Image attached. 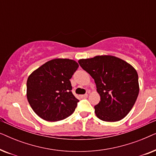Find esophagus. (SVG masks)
I'll return each mask as SVG.
<instances>
[{"mask_svg":"<svg viewBox=\"0 0 156 156\" xmlns=\"http://www.w3.org/2000/svg\"><path fill=\"white\" fill-rule=\"evenodd\" d=\"M87 97H88V94H86L81 95V98H82V99H86Z\"/></svg>","mask_w":156,"mask_h":156,"instance_id":"1","label":"esophagus"}]
</instances>
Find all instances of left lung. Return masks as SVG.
I'll return each instance as SVG.
<instances>
[{
  "label": "left lung",
  "instance_id": "obj_1",
  "mask_svg": "<svg viewBox=\"0 0 156 156\" xmlns=\"http://www.w3.org/2000/svg\"><path fill=\"white\" fill-rule=\"evenodd\" d=\"M94 80L101 101L94 106L99 119L120 121L130 112L139 93L136 70L126 62L112 55H101L78 61Z\"/></svg>",
  "mask_w": 156,
  "mask_h": 156
}]
</instances>
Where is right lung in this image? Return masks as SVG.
Returning a JSON list of instances; mask_svg holds the SVG:
<instances>
[{"instance_id":"obj_1","label":"right lung","mask_w":156,"mask_h":156,"mask_svg":"<svg viewBox=\"0 0 156 156\" xmlns=\"http://www.w3.org/2000/svg\"><path fill=\"white\" fill-rule=\"evenodd\" d=\"M79 65L69 59H54L37 68L27 80V98L40 118L57 121L74 112L79 100L72 92V78Z\"/></svg>"}]
</instances>
